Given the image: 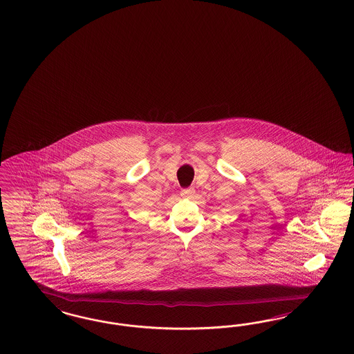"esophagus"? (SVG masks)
<instances>
[{
    "label": "esophagus",
    "instance_id": "34e87169",
    "mask_svg": "<svg viewBox=\"0 0 354 354\" xmlns=\"http://www.w3.org/2000/svg\"><path fill=\"white\" fill-rule=\"evenodd\" d=\"M194 189H193V187H189V189H183V192H181V195H183V196H186V198H189V196L194 195Z\"/></svg>",
    "mask_w": 354,
    "mask_h": 354
}]
</instances>
